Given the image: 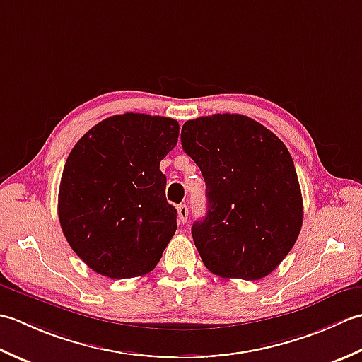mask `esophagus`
Wrapping results in <instances>:
<instances>
[{"label":"esophagus","mask_w":362,"mask_h":362,"mask_svg":"<svg viewBox=\"0 0 362 362\" xmlns=\"http://www.w3.org/2000/svg\"><path fill=\"white\" fill-rule=\"evenodd\" d=\"M187 217H189V208L186 204H180L178 206V218H180V223H186L187 222Z\"/></svg>","instance_id":"obj_1"}]
</instances>
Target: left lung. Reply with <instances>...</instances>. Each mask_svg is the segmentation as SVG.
Segmentation results:
<instances>
[{"instance_id":"1","label":"left lung","mask_w":362,"mask_h":362,"mask_svg":"<svg viewBox=\"0 0 362 362\" xmlns=\"http://www.w3.org/2000/svg\"><path fill=\"white\" fill-rule=\"evenodd\" d=\"M181 144L200 167L208 212L192 225L206 269L255 281L289 255L303 223V200L286 145L240 114L182 124Z\"/></svg>"}]
</instances>
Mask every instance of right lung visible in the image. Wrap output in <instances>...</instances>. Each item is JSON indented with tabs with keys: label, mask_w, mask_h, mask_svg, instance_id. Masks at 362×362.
Returning <instances> with one entry per match:
<instances>
[{
	"label": "right lung",
	"mask_w": 362,
	"mask_h": 362,
	"mask_svg": "<svg viewBox=\"0 0 362 362\" xmlns=\"http://www.w3.org/2000/svg\"><path fill=\"white\" fill-rule=\"evenodd\" d=\"M178 136L173 119L128 112L95 124L73 146L57 214L73 252L93 272L123 279L158 265L178 228L159 164Z\"/></svg>",
	"instance_id": "right-lung-1"
}]
</instances>
